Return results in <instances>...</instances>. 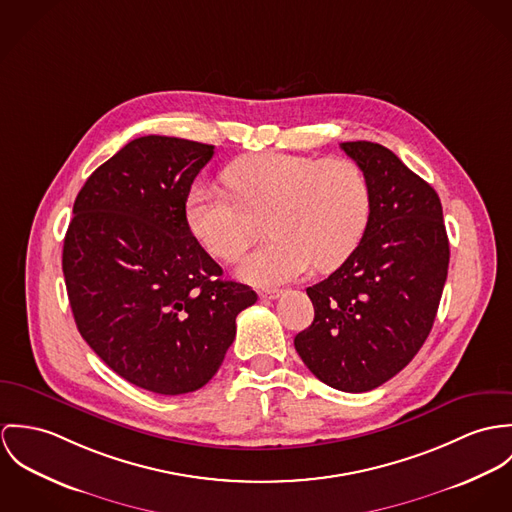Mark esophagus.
Segmentation results:
<instances>
[{"instance_id":"obj_1","label":"esophagus","mask_w":512,"mask_h":512,"mask_svg":"<svg viewBox=\"0 0 512 512\" xmlns=\"http://www.w3.org/2000/svg\"><path fill=\"white\" fill-rule=\"evenodd\" d=\"M281 292H283L281 288H263V290H259V296L265 300H275L281 296Z\"/></svg>"}]
</instances>
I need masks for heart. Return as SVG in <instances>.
<instances>
[{
	"label": "heart",
	"instance_id": "b5f03b06",
	"mask_svg": "<svg viewBox=\"0 0 512 512\" xmlns=\"http://www.w3.org/2000/svg\"><path fill=\"white\" fill-rule=\"evenodd\" d=\"M229 192L194 184L186 220L218 259L235 261L267 224L271 241L239 265V277L257 286L292 281L312 263L328 271L359 245L371 212L365 171L347 157L314 159L259 153L231 163Z\"/></svg>",
	"mask_w": 512,
	"mask_h": 512
}]
</instances>
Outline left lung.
I'll use <instances>...</instances> for the list:
<instances>
[{
    "label": "left lung",
    "mask_w": 512,
    "mask_h": 512,
    "mask_svg": "<svg viewBox=\"0 0 512 512\" xmlns=\"http://www.w3.org/2000/svg\"><path fill=\"white\" fill-rule=\"evenodd\" d=\"M340 147L367 174L369 222L340 269L306 288L314 322L294 347L322 383L367 393L402 371L428 338L450 241L436 190L393 151L371 141Z\"/></svg>",
    "instance_id": "8db88e82"
}]
</instances>
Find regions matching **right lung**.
<instances>
[{"label": "right lung", "instance_id": "right-lung-1", "mask_svg": "<svg viewBox=\"0 0 512 512\" xmlns=\"http://www.w3.org/2000/svg\"><path fill=\"white\" fill-rule=\"evenodd\" d=\"M214 145L133 139L78 192L62 273L80 336L119 377L157 395L204 387L257 302L222 279L186 220V194Z\"/></svg>", "mask_w": 512, "mask_h": 512}]
</instances>
